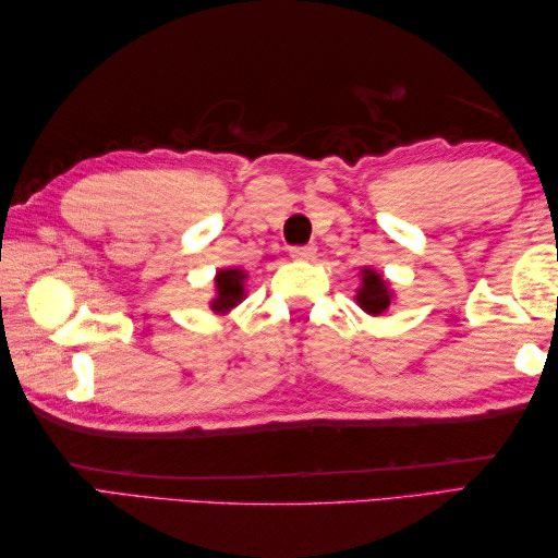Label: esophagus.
Listing matches in <instances>:
<instances>
[{
    "label": "esophagus",
    "instance_id": "esophagus-1",
    "mask_svg": "<svg viewBox=\"0 0 558 558\" xmlns=\"http://www.w3.org/2000/svg\"><path fill=\"white\" fill-rule=\"evenodd\" d=\"M290 256L298 258V260H310V258L316 256V246H312V244H306V246H292V248H290Z\"/></svg>",
    "mask_w": 558,
    "mask_h": 558
}]
</instances>
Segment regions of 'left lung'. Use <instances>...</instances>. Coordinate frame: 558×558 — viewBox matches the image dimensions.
Segmentation results:
<instances>
[{
    "instance_id": "8db88e82",
    "label": "left lung",
    "mask_w": 558,
    "mask_h": 558,
    "mask_svg": "<svg viewBox=\"0 0 558 558\" xmlns=\"http://www.w3.org/2000/svg\"><path fill=\"white\" fill-rule=\"evenodd\" d=\"M390 302H393V292H390L388 280H384L381 272L364 268L362 270V288L357 290V304L366 314L378 316L388 310Z\"/></svg>"
}]
</instances>
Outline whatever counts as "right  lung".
I'll use <instances>...</instances> for the list:
<instances>
[{"instance_id":"add662e5","label":"right lung","mask_w":558,"mask_h":558,"mask_svg":"<svg viewBox=\"0 0 558 558\" xmlns=\"http://www.w3.org/2000/svg\"><path fill=\"white\" fill-rule=\"evenodd\" d=\"M246 272L240 268H225L216 276V298L210 300V310L216 314H228L232 306L244 300Z\"/></svg>"}]
</instances>
